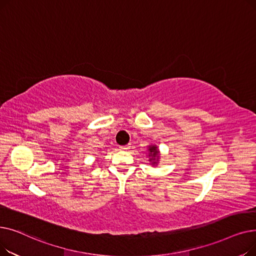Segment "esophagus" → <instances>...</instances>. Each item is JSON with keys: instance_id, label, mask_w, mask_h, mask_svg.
<instances>
[{"instance_id": "34e87169", "label": "esophagus", "mask_w": 256, "mask_h": 256, "mask_svg": "<svg viewBox=\"0 0 256 256\" xmlns=\"http://www.w3.org/2000/svg\"><path fill=\"white\" fill-rule=\"evenodd\" d=\"M130 148V145H122V146H119V150H128Z\"/></svg>"}]
</instances>
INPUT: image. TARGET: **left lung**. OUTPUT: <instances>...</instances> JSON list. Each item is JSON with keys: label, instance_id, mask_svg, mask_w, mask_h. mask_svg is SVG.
I'll return each instance as SVG.
<instances>
[{"label": "left lung", "instance_id": "1", "mask_svg": "<svg viewBox=\"0 0 256 256\" xmlns=\"http://www.w3.org/2000/svg\"><path fill=\"white\" fill-rule=\"evenodd\" d=\"M148 156L152 165H156L158 160V150L156 145L148 146Z\"/></svg>", "mask_w": 256, "mask_h": 256}]
</instances>
